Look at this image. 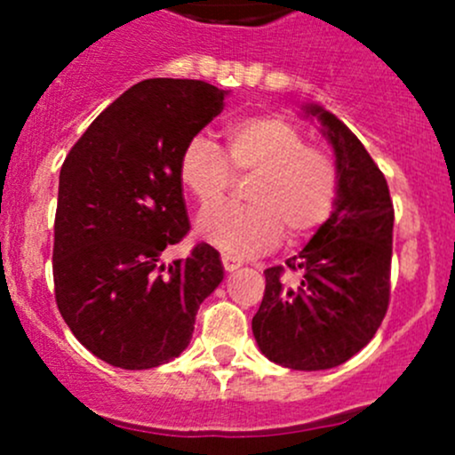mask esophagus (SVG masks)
I'll list each match as a JSON object with an SVG mask.
<instances>
[{
  "instance_id": "esophagus-1",
  "label": "esophagus",
  "mask_w": 455,
  "mask_h": 455,
  "mask_svg": "<svg viewBox=\"0 0 455 455\" xmlns=\"http://www.w3.org/2000/svg\"><path fill=\"white\" fill-rule=\"evenodd\" d=\"M222 264H224V270H227V273H233V270L240 268L242 259H237V257L224 253V255H222Z\"/></svg>"
}]
</instances>
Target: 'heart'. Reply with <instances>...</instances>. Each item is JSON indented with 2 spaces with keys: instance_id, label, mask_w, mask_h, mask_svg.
Listing matches in <instances>:
<instances>
[{
  "instance_id": "obj_1",
  "label": "heart",
  "mask_w": 455,
  "mask_h": 455,
  "mask_svg": "<svg viewBox=\"0 0 455 455\" xmlns=\"http://www.w3.org/2000/svg\"><path fill=\"white\" fill-rule=\"evenodd\" d=\"M227 149L206 136L185 142L178 180L202 206L213 204L235 173L253 180L249 204L222 202L198 218L202 240L233 257L273 249L283 235L304 237L328 222L339 198V169L330 154L306 145V136L277 114L237 118L224 130Z\"/></svg>"
}]
</instances>
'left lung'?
Instances as JSON below:
<instances>
[{
	"instance_id": "8db88e82",
	"label": "left lung",
	"mask_w": 455,
	"mask_h": 455,
	"mask_svg": "<svg viewBox=\"0 0 455 455\" xmlns=\"http://www.w3.org/2000/svg\"><path fill=\"white\" fill-rule=\"evenodd\" d=\"M304 116L316 118L332 145L339 198L299 255L264 270L253 334L273 363L316 371L363 350L387 313L394 206L361 140L321 105H304Z\"/></svg>"
}]
</instances>
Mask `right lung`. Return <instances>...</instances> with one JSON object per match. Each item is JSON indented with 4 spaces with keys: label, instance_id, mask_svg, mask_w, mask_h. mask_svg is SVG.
Returning a JSON list of instances; mask_svg holds the SVG:
<instances>
[{
    "label": "right lung",
    "instance_id": "1",
    "mask_svg": "<svg viewBox=\"0 0 455 455\" xmlns=\"http://www.w3.org/2000/svg\"><path fill=\"white\" fill-rule=\"evenodd\" d=\"M224 96L204 81H140L94 118L63 163L54 297L72 334L114 368L180 356L200 304L224 279L209 244L160 264L189 231L180 151L222 112Z\"/></svg>",
    "mask_w": 455,
    "mask_h": 455
}]
</instances>
